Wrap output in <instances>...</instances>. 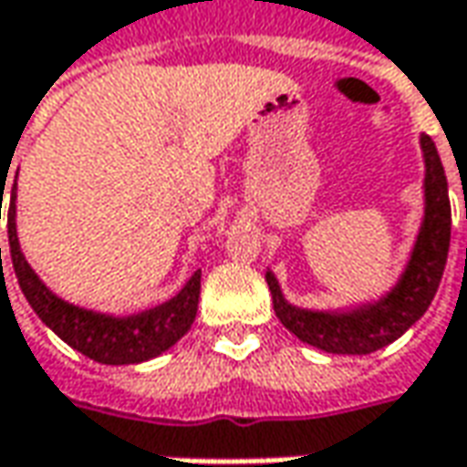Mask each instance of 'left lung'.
<instances>
[{"mask_svg": "<svg viewBox=\"0 0 467 467\" xmlns=\"http://www.w3.org/2000/svg\"><path fill=\"white\" fill-rule=\"evenodd\" d=\"M421 150L423 166H426L421 228L403 275L379 301L361 304L348 312L301 309L285 301L278 278L270 270L265 273L275 314L298 340L327 353L367 356L395 343L429 309L447 265L452 213H450L447 176L441 169L437 145L429 135H421Z\"/></svg>", "mask_w": 467, "mask_h": 467, "instance_id": "8db88e82", "label": "left lung"}]
</instances>
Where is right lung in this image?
<instances>
[{
	"label": "right lung",
	"mask_w": 467,
	"mask_h": 467,
	"mask_svg": "<svg viewBox=\"0 0 467 467\" xmlns=\"http://www.w3.org/2000/svg\"><path fill=\"white\" fill-rule=\"evenodd\" d=\"M0 218H2V194L7 176L0 179ZM15 200H17V176L9 192V213H7V236L12 267L17 283L26 294L27 304L33 312L41 317L46 327L57 332L67 346L80 350L82 356L99 361V364H142L148 358L161 356L169 350L176 340H182L192 327L197 317V301H200V270L187 280V285L169 301L158 304L153 309L130 314V317H114V314L93 312L82 309L69 301L59 298L54 291L46 288V283L36 270L27 265L26 254L17 242V225H15ZM2 267V249H0Z\"/></svg>",
	"instance_id": "1"
}]
</instances>
